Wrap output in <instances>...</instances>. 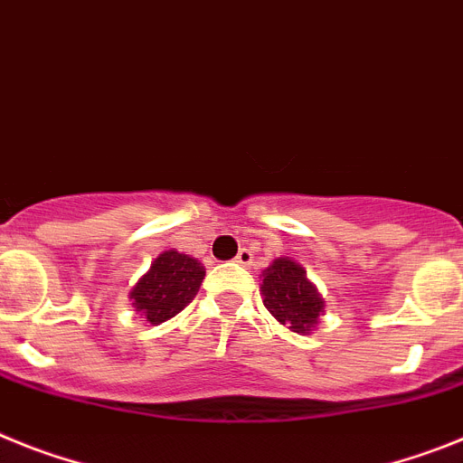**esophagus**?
Instances as JSON below:
<instances>
[{
    "mask_svg": "<svg viewBox=\"0 0 463 463\" xmlns=\"http://www.w3.org/2000/svg\"><path fill=\"white\" fill-rule=\"evenodd\" d=\"M235 261H238L240 266H251V263H254V254H251L250 250H240V254L235 256Z\"/></svg>",
    "mask_w": 463,
    "mask_h": 463,
    "instance_id": "obj_1",
    "label": "esophagus"
}]
</instances>
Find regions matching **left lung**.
Here are the masks:
<instances>
[{"instance_id": "left-lung-1", "label": "left lung", "mask_w": 463, "mask_h": 463, "mask_svg": "<svg viewBox=\"0 0 463 463\" xmlns=\"http://www.w3.org/2000/svg\"><path fill=\"white\" fill-rule=\"evenodd\" d=\"M263 306L289 332L310 336L320 316H325V298L301 268L289 256H278L261 273Z\"/></svg>"}]
</instances>
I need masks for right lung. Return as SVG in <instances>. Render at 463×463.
Segmentation results:
<instances>
[{"label": "right lung", "mask_w": 463, "mask_h": 463, "mask_svg": "<svg viewBox=\"0 0 463 463\" xmlns=\"http://www.w3.org/2000/svg\"><path fill=\"white\" fill-rule=\"evenodd\" d=\"M204 266L190 254L166 250L150 263L129 291L131 306L146 325H162L185 308L200 291Z\"/></svg>", "instance_id": "add662e5"}]
</instances>
